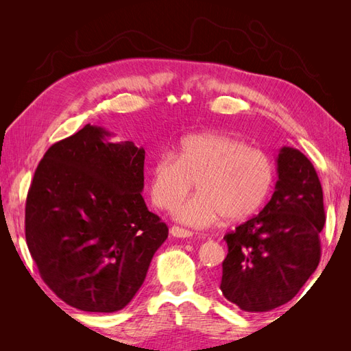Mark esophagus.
Here are the masks:
<instances>
[{"mask_svg":"<svg viewBox=\"0 0 351 351\" xmlns=\"http://www.w3.org/2000/svg\"><path fill=\"white\" fill-rule=\"evenodd\" d=\"M169 232H171V236H174V237H177V239H189V237L193 236V232L190 231V230H186V228H182V227H177V226L169 228Z\"/></svg>","mask_w":351,"mask_h":351,"instance_id":"34e87169","label":"esophagus"}]
</instances>
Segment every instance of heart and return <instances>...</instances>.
<instances>
[{
    "instance_id": "heart-1",
    "label": "heart",
    "mask_w": 351,
    "mask_h": 351,
    "mask_svg": "<svg viewBox=\"0 0 351 351\" xmlns=\"http://www.w3.org/2000/svg\"><path fill=\"white\" fill-rule=\"evenodd\" d=\"M271 156L234 136L205 132L186 136L173 154L149 167V192L158 208L169 209L196 182L197 192L174 208L183 224L205 228L221 215L246 218L267 199L274 183Z\"/></svg>"
}]
</instances>
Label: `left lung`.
Masks as SVG:
<instances>
[{
  "label": "left lung",
  "instance_id": "obj_1",
  "mask_svg": "<svg viewBox=\"0 0 351 351\" xmlns=\"http://www.w3.org/2000/svg\"><path fill=\"white\" fill-rule=\"evenodd\" d=\"M278 180L259 215L224 237L219 289L244 312H269L299 293L321 259L324 193L312 162L284 146Z\"/></svg>",
  "mask_w": 351,
  "mask_h": 351
}]
</instances>
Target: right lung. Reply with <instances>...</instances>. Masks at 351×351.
I'll return each instance as SVG.
<instances>
[{
  "mask_svg": "<svg viewBox=\"0 0 351 351\" xmlns=\"http://www.w3.org/2000/svg\"><path fill=\"white\" fill-rule=\"evenodd\" d=\"M86 124L52 145L26 199V243L62 302L111 313L142 287L168 227L142 196L145 149Z\"/></svg>",
  "mask_w": 351,
  "mask_h": 351,
  "instance_id": "add662e5",
  "label": "right lung"
}]
</instances>
